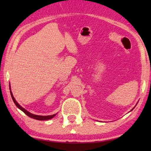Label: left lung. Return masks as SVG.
<instances>
[{"label":"left lung","instance_id":"8db88e82","mask_svg":"<svg viewBox=\"0 0 151 151\" xmlns=\"http://www.w3.org/2000/svg\"><path fill=\"white\" fill-rule=\"evenodd\" d=\"M132 110H131V111H132Z\"/></svg>","mask_w":151,"mask_h":151}]
</instances>
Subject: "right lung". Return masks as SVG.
<instances>
[{"label": "right lung", "mask_w": 151, "mask_h": 151, "mask_svg": "<svg viewBox=\"0 0 151 151\" xmlns=\"http://www.w3.org/2000/svg\"><path fill=\"white\" fill-rule=\"evenodd\" d=\"M9 87H10V89H11V86H9ZM11 97H12V100H13L14 103L15 104V105H16L20 110H21L22 112H24L27 116L30 117V118H32V119H36V120H39V121H45V120L51 119L52 118H53V117H54L56 114H52V115H48V116H40V115H36V114H33L32 113H30V112H29V111H27V110H25L24 108H22V107L17 103L16 100H15V99L14 98L13 94H12L11 91Z\"/></svg>", "instance_id": "1"}]
</instances>
